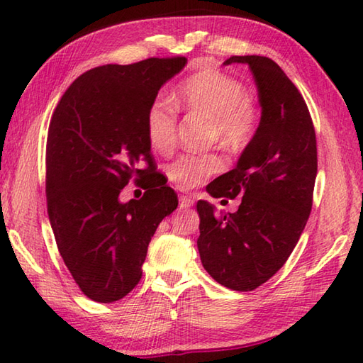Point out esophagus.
<instances>
[{"label": "esophagus", "mask_w": 363, "mask_h": 363, "mask_svg": "<svg viewBox=\"0 0 363 363\" xmlns=\"http://www.w3.org/2000/svg\"><path fill=\"white\" fill-rule=\"evenodd\" d=\"M194 206V198L190 195H179V207L182 209H187V207Z\"/></svg>", "instance_id": "esophagus-1"}]
</instances>
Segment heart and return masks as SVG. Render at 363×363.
<instances>
[{"label":"heart","mask_w":363,"mask_h":363,"mask_svg":"<svg viewBox=\"0 0 363 363\" xmlns=\"http://www.w3.org/2000/svg\"><path fill=\"white\" fill-rule=\"evenodd\" d=\"M177 104L184 109L211 120L212 135L230 148H242L251 140L259 125L256 107L250 91L240 81L211 70L190 76L182 82ZM146 135L154 150L168 154L177 140V111L173 101L156 98L146 113ZM226 167L220 152L184 154L168 165V179L177 189L190 190Z\"/></svg>","instance_id":"1"}]
</instances>
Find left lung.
Returning <instances> with one entry per match:
<instances>
[{"label": "left lung", "mask_w": 363, "mask_h": 363, "mask_svg": "<svg viewBox=\"0 0 363 363\" xmlns=\"http://www.w3.org/2000/svg\"><path fill=\"white\" fill-rule=\"evenodd\" d=\"M256 81L262 117L237 167L207 186L213 198L240 196L234 213L198 201V250L218 284L251 291L274 276L295 248L312 211L317 137L303 95L274 60L233 56Z\"/></svg>", "instance_id": "left-lung-1"}]
</instances>
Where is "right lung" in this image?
<instances>
[{"mask_svg":"<svg viewBox=\"0 0 363 363\" xmlns=\"http://www.w3.org/2000/svg\"><path fill=\"white\" fill-rule=\"evenodd\" d=\"M186 64L177 56L91 68L65 90L51 117L48 217L68 272L96 303H113L135 287L151 237L177 207L174 190L154 172L146 113ZM130 180L145 194L123 205L118 196Z\"/></svg>","mask_w":363,"mask_h":363,"instance_id":"right-lung-1","label":"right lung"}]
</instances>
